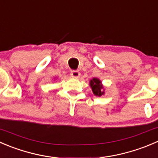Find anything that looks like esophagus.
Listing matches in <instances>:
<instances>
[{
  "mask_svg": "<svg viewBox=\"0 0 158 158\" xmlns=\"http://www.w3.org/2000/svg\"><path fill=\"white\" fill-rule=\"evenodd\" d=\"M71 76L73 78H79V76H80V73H79V71H77V70H73V71L71 72Z\"/></svg>",
  "mask_w": 158,
  "mask_h": 158,
  "instance_id": "esophagus-1",
  "label": "esophagus"
}]
</instances>
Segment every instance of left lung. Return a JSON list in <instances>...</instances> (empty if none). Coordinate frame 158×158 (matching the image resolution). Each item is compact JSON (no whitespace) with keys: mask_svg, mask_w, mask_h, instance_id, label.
<instances>
[{"mask_svg":"<svg viewBox=\"0 0 158 158\" xmlns=\"http://www.w3.org/2000/svg\"><path fill=\"white\" fill-rule=\"evenodd\" d=\"M89 85L92 88L93 94L96 96H101L104 94L103 85H102L101 81L97 78H93L92 80H90Z\"/></svg>","mask_w":158,"mask_h":158,"instance_id":"left-lung-1","label":"left lung"}]
</instances>
